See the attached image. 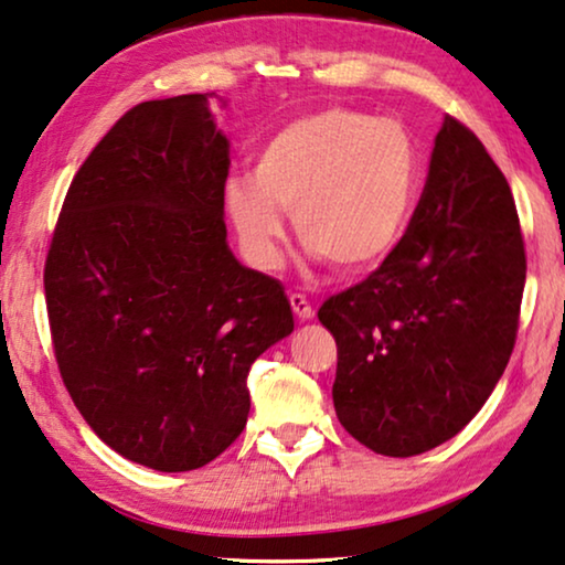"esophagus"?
<instances>
[{
	"mask_svg": "<svg viewBox=\"0 0 565 565\" xmlns=\"http://www.w3.org/2000/svg\"><path fill=\"white\" fill-rule=\"evenodd\" d=\"M290 308H292V313H296L300 321H311L313 316H316L311 303H308L306 296H300V292H290Z\"/></svg>",
	"mask_w": 565,
	"mask_h": 565,
	"instance_id": "obj_1",
	"label": "esophagus"
}]
</instances>
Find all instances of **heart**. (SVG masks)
Returning <instances> with one entry per match:
<instances>
[{
	"mask_svg": "<svg viewBox=\"0 0 565 565\" xmlns=\"http://www.w3.org/2000/svg\"><path fill=\"white\" fill-rule=\"evenodd\" d=\"M416 190L419 149L404 122L323 107L277 128L254 159L252 180H228L223 198L257 267L280 262L285 211L316 257L362 273L401 244Z\"/></svg>",
	"mask_w": 565,
	"mask_h": 565,
	"instance_id": "obj_1",
	"label": "heart"
}]
</instances>
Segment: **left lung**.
Wrapping results in <instances>:
<instances>
[{
  "label": "left lung",
  "mask_w": 565,
  "mask_h": 565,
  "mask_svg": "<svg viewBox=\"0 0 565 565\" xmlns=\"http://www.w3.org/2000/svg\"><path fill=\"white\" fill-rule=\"evenodd\" d=\"M524 275L504 174L473 130L445 118L401 244L319 311L337 339L331 396L342 427L391 458L458 435L512 358Z\"/></svg>",
  "instance_id": "1"
}]
</instances>
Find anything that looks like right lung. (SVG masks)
I'll return each instance as SVG.
<instances>
[{
    "mask_svg": "<svg viewBox=\"0 0 565 565\" xmlns=\"http://www.w3.org/2000/svg\"><path fill=\"white\" fill-rule=\"evenodd\" d=\"M211 97L151 99L107 130L43 275L68 396L107 447L161 473L203 468L242 435L252 362L292 331L280 280L228 249Z\"/></svg>",
    "mask_w": 565,
    "mask_h": 565,
    "instance_id": "1",
    "label": "right lung"
}]
</instances>
